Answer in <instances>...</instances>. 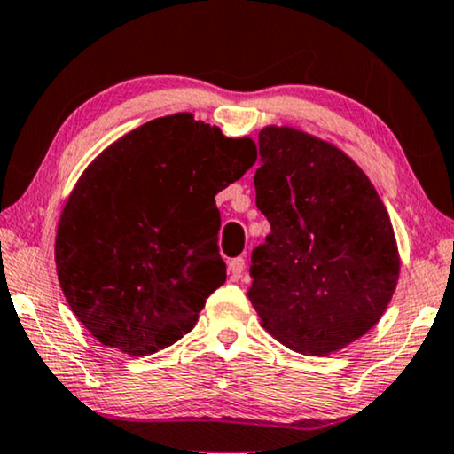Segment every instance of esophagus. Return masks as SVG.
<instances>
[{"label": "esophagus", "instance_id": "esophagus-1", "mask_svg": "<svg viewBox=\"0 0 454 454\" xmlns=\"http://www.w3.org/2000/svg\"><path fill=\"white\" fill-rule=\"evenodd\" d=\"M228 271H230V278H232V279H240L242 271H245V259H242V257L230 259Z\"/></svg>", "mask_w": 454, "mask_h": 454}]
</instances>
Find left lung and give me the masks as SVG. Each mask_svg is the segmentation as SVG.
I'll return each mask as SVG.
<instances>
[{"mask_svg":"<svg viewBox=\"0 0 454 454\" xmlns=\"http://www.w3.org/2000/svg\"><path fill=\"white\" fill-rule=\"evenodd\" d=\"M257 207L271 232L251 254L248 300L267 333L327 356L380 321L401 259L379 193L346 152L294 127L259 133Z\"/></svg>","mask_w":454,"mask_h":454,"instance_id":"left-lung-1","label":"left lung"}]
</instances>
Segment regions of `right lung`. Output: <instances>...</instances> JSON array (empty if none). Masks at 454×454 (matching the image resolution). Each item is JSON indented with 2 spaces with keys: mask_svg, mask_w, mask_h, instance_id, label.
I'll return each instance as SVG.
<instances>
[{
  "mask_svg": "<svg viewBox=\"0 0 454 454\" xmlns=\"http://www.w3.org/2000/svg\"><path fill=\"white\" fill-rule=\"evenodd\" d=\"M257 160L251 137L176 113L119 137L82 172L55 239L61 290L102 346L156 354L226 282L215 195Z\"/></svg>",
  "mask_w": 454,
  "mask_h": 454,
  "instance_id": "add662e5",
  "label": "right lung"
}]
</instances>
